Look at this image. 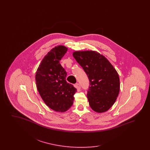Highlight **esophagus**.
Masks as SVG:
<instances>
[{"instance_id":"1","label":"esophagus","mask_w":150,"mask_h":150,"mask_svg":"<svg viewBox=\"0 0 150 150\" xmlns=\"http://www.w3.org/2000/svg\"><path fill=\"white\" fill-rule=\"evenodd\" d=\"M76 88H77L78 90L81 89L80 85V84H79V83H76Z\"/></svg>"}]
</instances>
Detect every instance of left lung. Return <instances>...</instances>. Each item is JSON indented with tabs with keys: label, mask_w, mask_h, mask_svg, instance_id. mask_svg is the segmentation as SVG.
Masks as SVG:
<instances>
[{
	"label": "left lung",
	"mask_w": 150,
	"mask_h": 150,
	"mask_svg": "<svg viewBox=\"0 0 150 150\" xmlns=\"http://www.w3.org/2000/svg\"><path fill=\"white\" fill-rule=\"evenodd\" d=\"M72 55L89 79V106L97 112L107 111L114 104L120 91L116 70L106 57L96 51H76Z\"/></svg>",
	"instance_id": "left-lung-1"
}]
</instances>
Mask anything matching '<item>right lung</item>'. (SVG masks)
<instances>
[{
  "label": "right lung",
  "instance_id": "right-lung-1",
  "mask_svg": "<svg viewBox=\"0 0 150 150\" xmlns=\"http://www.w3.org/2000/svg\"><path fill=\"white\" fill-rule=\"evenodd\" d=\"M67 48L58 45L44 57L36 71V84L44 103L54 111L64 112L73 104L76 89L68 83L66 71L59 63Z\"/></svg>",
  "mask_w": 150,
  "mask_h": 150
}]
</instances>
